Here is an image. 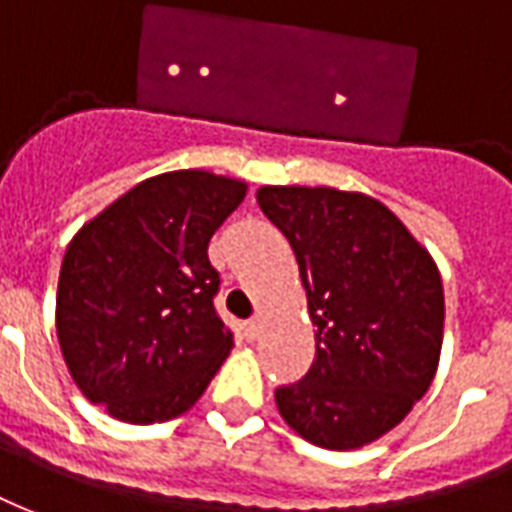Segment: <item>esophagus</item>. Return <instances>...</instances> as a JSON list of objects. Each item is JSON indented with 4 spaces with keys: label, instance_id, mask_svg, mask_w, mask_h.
<instances>
[{
    "label": "esophagus",
    "instance_id": "1",
    "mask_svg": "<svg viewBox=\"0 0 512 512\" xmlns=\"http://www.w3.org/2000/svg\"><path fill=\"white\" fill-rule=\"evenodd\" d=\"M261 333V319H251V322H245V335H248V341H256Z\"/></svg>",
    "mask_w": 512,
    "mask_h": 512
}]
</instances>
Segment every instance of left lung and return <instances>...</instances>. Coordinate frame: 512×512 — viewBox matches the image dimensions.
I'll use <instances>...</instances> for the list:
<instances>
[{
	"label": "left lung",
	"instance_id": "left-lung-1",
	"mask_svg": "<svg viewBox=\"0 0 512 512\" xmlns=\"http://www.w3.org/2000/svg\"><path fill=\"white\" fill-rule=\"evenodd\" d=\"M256 201L292 245L316 327L313 365L275 390L278 412L327 450L371 445L434 382L445 330L434 259L365 193L264 185Z\"/></svg>",
	"mask_w": 512,
	"mask_h": 512
}]
</instances>
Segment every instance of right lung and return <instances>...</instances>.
<instances>
[{
	"mask_svg": "<svg viewBox=\"0 0 512 512\" xmlns=\"http://www.w3.org/2000/svg\"><path fill=\"white\" fill-rule=\"evenodd\" d=\"M248 193L242 179L158 174L84 223L59 270L57 338L78 390L122 423L196 404L234 338L215 313L207 245Z\"/></svg>",
	"mask_w": 512,
	"mask_h": 512,
	"instance_id": "1",
	"label": "right lung"
}]
</instances>
